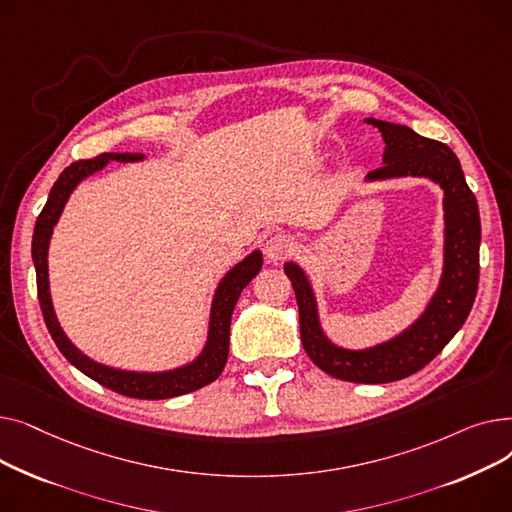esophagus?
I'll return each mask as SVG.
<instances>
[{
	"instance_id": "obj_1",
	"label": "esophagus",
	"mask_w": 512,
	"mask_h": 512,
	"mask_svg": "<svg viewBox=\"0 0 512 512\" xmlns=\"http://www.w3.org/2000/svg\"><path fill=\"white\" fill-rule=\"evenodd\" d=\"M263 251H265V257H267V259L278 263V261H282L286 255H290V251H292V240H290V236H286V234H282V232H280V234H272V236L265 238Z\"/></svg>"
}]
</instances>
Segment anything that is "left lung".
<instances>
[{
    "label": "left lung",
    "instance_id": "left-lung-1",
    "mask_svg": "<svg viewBox=\"0 0 512 512\" xmlns=\"http://www.w3.org/2000/svg\"><path fill=\"white\" fill-rule=\"evenodd\" d=\"M365 122L378 128L386 143L382 168L369 172L365 182L425 178L442 188L444 245L436 290L402 332L378 344L348 348L336 344L321 326L315 290L303 265L286 261L284 274L297 294L301 340L309 359L338 380L388 384L425 367L463 328L477 294L481 224L461 161L448 145L425 139L405 124L378 118H365Z\"/></svg>",
    "mask_w": 512,
    "mask_h": 512
}]
</instances>
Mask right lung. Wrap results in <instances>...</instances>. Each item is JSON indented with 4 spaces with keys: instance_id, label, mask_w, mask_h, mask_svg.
<instances>
[{
    "instance_id": "obj_1",
    "label": "right lung",
    "mask_w": 512,
    "mask_h": 512,
    "mask_svg": "<svg viewBox=\"0 0 512 512\" xmlns=\"http://www.w3.org/2000/svg\"><path fill=\"white\" fill-rule=\"evenodd\" d=\"M143 153H101L95 159L74 161L68 166L56 184L51 186L47 203L37 218L35 232H33V263L37 272V292L39 303L45 317V326L58 344L62 355L91 380L97 384L110 388L118 394L143 398V400H161V398H174L188 392H195L213 380H218L222 373L228 348H230V319L240 297L242 288H245L261 270L263 255L259 249L251 251L245 259L232 265L230 270L222 276V280L215 286L211 307H209V326L207 338L201 348V353L180 367L164 369V371H139V369H122L107 363H99L85 355L80 348L66 336L64 328L60 326L56 309H53L51 290H49V242L53 236V228L60 222L62 211L74 193V188L87 180L89 176L101 172L112 161L120 164H137L143 161Z\"/></svg>"
}]
</instances>
